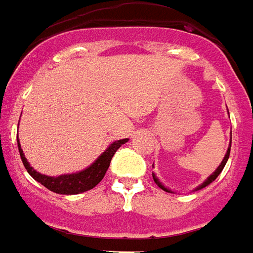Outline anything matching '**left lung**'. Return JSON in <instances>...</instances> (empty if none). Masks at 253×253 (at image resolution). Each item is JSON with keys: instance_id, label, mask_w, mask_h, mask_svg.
<instances>
[{"instance_id": "8db88e82", "label": "left lung", "mask_w": 253, "mask_h": 253, "mask_svg": "<svg viewBox=\"0 0 253 253\" xmlns=\"http://www.w3.org/2000/svg\"><path fill=\"white\" fill-rule=\"evenodd\" d=\"M230 144H232V137H230L229 148H228V151H226V154H225L224 159H222V162H221V165L218 166V167H217V169H215V171H214V172H213V174L210 175V176H209V178H208V179L205 180V182H204V183H202V185L198 186V187H197V190L204 189V187H206V186H208V185H210V183H211V182H213V180H215V178H217V176H218V175L221 174V171H222V169H224L225 165H226V162H228V159H229V154H230ZM152 176H154L155 183H156V185L159 186L160 189H162V190H165V191H167V193H172V191H171V190H169V189H167V187H165V186H163V185H162V183H160L159 179H158V178H156V176H155V174H152Z\"/></svg>"}]
</instances>
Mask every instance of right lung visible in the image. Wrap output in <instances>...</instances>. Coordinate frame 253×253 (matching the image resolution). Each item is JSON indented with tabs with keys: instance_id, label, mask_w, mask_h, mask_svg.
Masks as SVG:
<instances>
[{
	"instance_id": "right-lung-1",
	"label": "right lung",
	"mask_w": 253,
	"mask_h": 253,
	"mask_svg": "<svg viewBox=\"0 0 253 253\" xmlns=\"http://www.w3.org/2000/svg\"><path fill=\"white\" fill-rule=\"evenodd\" d=\"M126 141H128V139L117 140V141L112 143L104 154L101 155L90 167L84 169V171H79V172H75V174L60 175V176H47V175L40 174L36 169H33V167H31L27 159H25V155H24L18 140L17 144L24 167H25V169L28 171V174L32 176L33 179L38 180L39 183H42L44 187H47V189L56 193V194H79V193L91 190L98 185L105 176V174H106L109 166H110V160L113 158V155L116 154V151L121 145L125 144Z\"/></svg>"
}]
</instances>
